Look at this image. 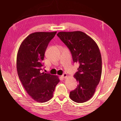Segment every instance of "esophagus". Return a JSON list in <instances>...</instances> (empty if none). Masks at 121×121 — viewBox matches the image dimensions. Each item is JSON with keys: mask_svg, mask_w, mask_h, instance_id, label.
I'll list each match as a JSON object with an SVG mask.
<instances>
[{"mask_svg": "<svg viewBox=\"0 0 121 121\" xmlns=\"http://www.w3.org/2000/svg\"><path fill=\"white\" fill-rule=\"evenodd\" d=\"M67 76L68 75H67L66 73H64L62 76H61V77H62L63 78H65L67 77Z\"/></svg>", "mask_w": 121, "mask_h": 121, "instance_id": "obj_1", "label": "esophagus"}]
</instances>
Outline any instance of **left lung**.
Here are the masks:
<instances>
[{
  "label": "left lung",
  "mask_w": 121,
  "mask_h": 121,
  "mask_svg": "<svg viewBox=\"0 0 121 121\" xmlns=\"http://www.w3.org/2000/svg\"><path fill=\"white\" fill-rule=\"evenodd\" d=\"M70 50L73 61L79 63L74 78L78 82L71 91L70 99L77 103L88 101L93 97L99 84L102 73V59L97 44L81 31H61L57 34Z\"/></svg>",
  "instance_id": "1"
}]
</instances>
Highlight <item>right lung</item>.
Returning a JSON list of instances; mask_svg holds the SVG:
<instances>
[{
    "label": "right lung",
    "mask_w": 121,
    "mask_h": 121,
    "mask_svg": "<svg viewBox=\"0 0 121 121\" xmlns=\"http://www.w3.org/2000/svg\"><path fill=\"white\" fill-rule=\"evenodd\" d=\"M54 32H36L24 39L16 58L18 76L29 95L35 101L45 102L52 99L56 85L60 82L56 75L42 73V61Z\"/></svg>",
    "instance_id": "right-lung-1"
}]
</instances>
